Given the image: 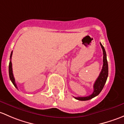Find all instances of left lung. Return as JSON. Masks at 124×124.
<instances>
[{
  "label": "left lung",
  "instance_id": "1",
  "mask_svg": "<svg viewBox=\"0 0 124 124\" xmlns=\"http://www.w3.org/2000/svg\"><path fill=\"white\" fill-rule=\"evenodd\" d=\"M100 43L101 47L102 49H103V65L100 75H99V77H98V78L95 81V83L94 84V86H93L94 91H93V94H91L89 96L78 97H74V98L76 99V100L81 101H86L90 100V99L95 97H96L97 95H98L100 94V92L103 90L106 82L107 79H108V61H107L106 53L105 49H104V48L103 47V46L102 45L101 43Z\"/></svg>",
  "mask_w": 124,
  "mask_h": 124
}]
</instances>
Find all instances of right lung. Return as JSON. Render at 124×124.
<instances>
[{
    "label": "right lung",
    "instance_id": "add662e5",
    "mask_svg": "<svg viewBox=\"0 0 124 124\" xmlns=\"http://www.w3.org/2000/svg\"><path fill=\"white\" fill-rule=\"evenodd\" d=\"M12 51L11 52V56H10V62L9 64V78L11 79V82H12V84H14V85L15 86V87L17 88V86H16V83H15L14 77L13 73H12V62H11V57H12Z\"/></svg>",
    "mask_w": 124,
    "mask_h": 124
}]
</instances>
